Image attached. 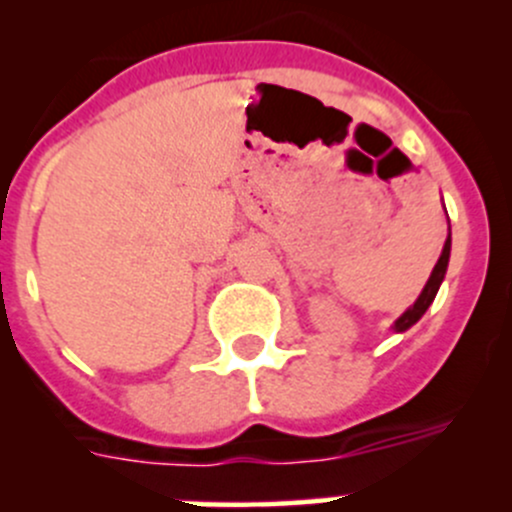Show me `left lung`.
I'll return each mask as SVG.
<instances>
[{"label":"left lung","mask_w":512,"mask_h":512,"mask_svg":"<svg viewBox=\"0 0 512 512\" xmlns=\"http://www.w3.org/2000/svg\"><path fill=\"white\" fill-rule=\"evenodd\" d=\"M448 257H451V227H448L446 245H443L441 257H438V262H436V267H433L431 277H428L426 287H423V292L418 294L414 307H409L404 314H401L399 319H396V322H394V332H406V329L414 327L418 319H421L423 314H426V309L431 307V302H433V299H436V292H438V287H441L443 277H446Z\"/></svg>","instance_id":"left-lung-1"}]
</instances>
